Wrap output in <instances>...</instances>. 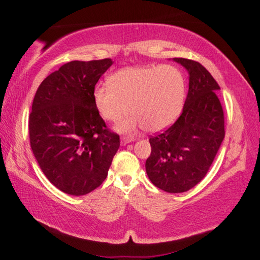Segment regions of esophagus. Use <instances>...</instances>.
<instances>
[{"label":"esophagus","instance_id":"esophagus-1","mask_svg":"<svg viewBox=\"0 0 260 260\" xmlns=\"http://www.w3.org/2000/svg\"><path fill=\"white\" fill-rule=\"evenodd\" d=\"M132 141H134V138H128V136H122L121 140H120V143H121V146H126L127 143L132 142Z\"/></svg>","mask_w":260,"mask_h":260}]
</instances>
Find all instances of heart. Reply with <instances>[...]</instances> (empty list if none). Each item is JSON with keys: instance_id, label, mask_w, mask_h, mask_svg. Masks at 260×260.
Listing matches in <instances>:
<instances>
[{"instance_id": "1", "label": "heart", "mask_w": 260, "mask_h": 260, "mask_svg": "<svg viewBox=\"0 0 260 260\" xmlns=\"http://www.w3.org/2000/svg\"><path fill=\"white\" fill-rule=\"evenodd\" d=\"M94 90V103L103 119L117 122L118 129L131 133L139 127L149 132L166 128L182 108L186 83L173 65H146L121 69Z\"/></svg>"}]
</instances>
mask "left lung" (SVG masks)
<instances>
[{
  "label": "left lung",
  "instance_id": "8db88e82",
  "mask_svg": "<svg viewBox=\"0 0 260 260\" xmlns=\"http://www.w3.org/2000/svg\"><path fill=\"white\" fill-rule=\"evenodd\" d=\"M187 69L189 89L183 110L172 126L149 139L146 161L150 181L166 192H184L203 179L225 138V118L217 96L220 89L199 61L174 58Z\"/></svg>",
  "mask_w": 260,
  "mask_h": 260
}]
</instances>
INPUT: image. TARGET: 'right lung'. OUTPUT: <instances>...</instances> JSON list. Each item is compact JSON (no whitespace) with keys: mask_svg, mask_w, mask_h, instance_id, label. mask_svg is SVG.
Masks as SVG:
<instances>
[{"mask_svg":"<svg viewBox=\"0 0 260 260\" xmlns=\"http://www.w3.org/2000/svg\"><path fill=\"white\" fill-rule=\"evenodd\" d=\"M111 65L110 58L69 61L34 96L30 148L47 179L70 195L101 186L120 146L119 135L108 128L94 103L95 85Z\"/></svg>","mask_w":260,"mask_h":260,"instance_id":"add662e5","label":"right lung"}]
</instances>
